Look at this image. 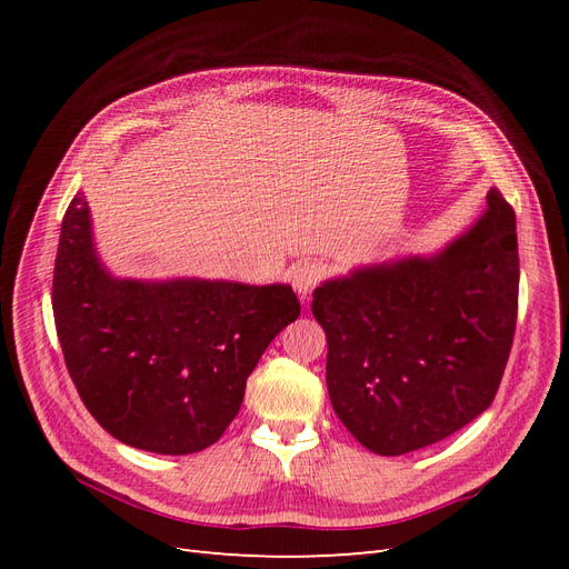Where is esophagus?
I'll return each instance as SVG.
<instances>
[{"label": "esophagus", "mask_w": 569, "mask_h": 569, "mask_svg": "<svg viewBox=\"0 0 569 569\" xmlns=\"http://www.w3.org/2000/svg\"><path fill=\"white\" fill-rule=\"evenodd\" d=\"M291 280H295L297 295L301 299H306L318 287V282L322 280V266L316 263V261H306V263L295 268V274H291Z\"/></svg>", "instance_id": "esophagus-1"}]
</instances>
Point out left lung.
Instances as JSON below:
<instances>
[{
    "instance_id": "1",
    "label": "left lung",
    "mask_w": 569,
    "mask_h": 569,
    "mask_svg": "<svg viewBox=\"0 0 569 569\" xmlns=\"http://www.w3.org/2000/svg\"><path fill=\"white\" fill-rule=\"evenodd\" d=\"M518 287L515 211L496 187L485 216L439 253L322 282L311 311L343 427L372 453L403 456L472 422L501 385Z\"/></svg>"
}]
</instances>
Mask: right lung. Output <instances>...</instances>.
Returning <instances> with one entry per match:
<instances>
[{"label":"right lung","instance_id":"add662e5","mask_svg":"<svg viewBox=\"0 0 569 569\" xmlns=\"http://www.w3.org/2000/svg\"><path fill=\"white\" fill-rule=\"evenodd\" d=\"M51 306L84 408L118 441L163 456L222 437L258 358L301 313L289 284L111 278L82 192L61 222Z\"/></svg>","mask_w":569,"mask_h":569}]
</instances>
